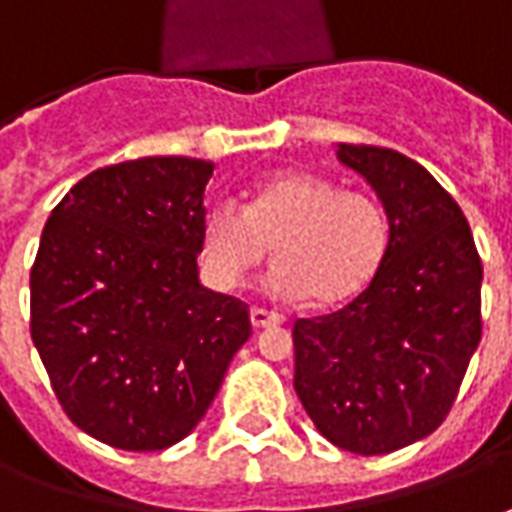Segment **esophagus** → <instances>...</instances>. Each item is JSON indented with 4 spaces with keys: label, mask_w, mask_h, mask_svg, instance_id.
I'll return each instance as SVG.
<instances>
[{
    "label": "esophagus",
    "mask_w": 512,
    "mask_h": 512,
    "mask_svg": "<svg viewBox=\"0 0 512 512\" xmlns=\"http://www.w3.org/2000/svg\"><path fill=\"white\" fill-rule=\"evenodd\" d=\"M249 318H252V327H255V330H266V327H277V324H282V316L268 313L263 307H252Z\"/></svg>",
    "instance_id": "34e87169"
}]
</instances>
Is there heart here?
I'll return each instance as SVG.
<instances>
[{
  "label": "heart",
  "instance_id": "obj_1",
  "mask_svg": "<svg viewBox=\"0 0 512 512\" xmlns=\"http://www.w3.org/2000/svg\"><path fill=\"white\" fill-rule=\"evenodd\" d=\"M268 288L282 299L332 307L366 288L388 252L377 199L341 191L305 171H277L255 185L244 213L213 207L202 224V266L221 288H238L268 257Z\"/></svg>",
  "mask_w": 512,
  "mask_h": 512
}]
</instances>
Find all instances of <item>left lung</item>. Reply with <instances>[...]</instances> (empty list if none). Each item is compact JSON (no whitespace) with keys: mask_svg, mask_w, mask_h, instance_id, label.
Instances as JSON below:
<instances>
[{"mask_svg":"<svg viewBox=\"0 0 512 512\" xmlns=\"http://www.w3.org/2000/svg\"><path fill=\"white\" fill-rule=\"evenodd\" d=\"M335 155L385 207L388 252L357 299L293 324V388L338 449L388 455L455 405L482 338V263L463 210L416 160L355 144Z\"/></svg>","mask_w":512,"mask_h":512,"instance_id":"1","label":"left lung"}]
</instances>
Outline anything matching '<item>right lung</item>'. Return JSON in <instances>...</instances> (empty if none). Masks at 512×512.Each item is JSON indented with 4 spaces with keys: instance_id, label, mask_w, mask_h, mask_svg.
<instances>
[{
    "instance_id": "add662e5",
    "label": "right lung",
    "mask_w": 512,
    "mask_h": 512,
    "mask_svg": "<svg viewBox=\"0 0 512 512\" xmlns=\"http://www.w3.org/2000/svg\"><path fill=\"white\" fill-rule=\"evenodd\" d=\"M210 160L138 157L82 177L46 219L30 332L57 402L91 438L169 449L216 399L249 341L244 302L205 288Z\"/></svg>"
}]
</instances>
